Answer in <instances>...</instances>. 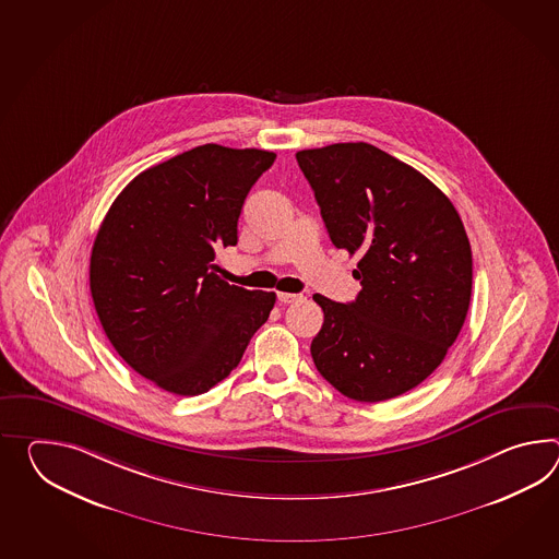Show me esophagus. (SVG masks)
<instances>
[{
  "instance_id": "34e87169",
  "label": "esophagus",
  "mask_w": 559,
  "mask_h": 559,
  "mask_svg": "<svg viewBox=\"0 0 559 559\" xmlns=\"http://www.w3.org/2000/svg\"><path fill=\"white\" fill-rule=\"evenodd\" d=\"M276 298H278V302H281V305H293V302L302 300V295H293V293H278Z\"/></svg>"
}]
</instances>
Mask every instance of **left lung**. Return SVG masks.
Masks as SVG:
<instances>
[{
	"mask_svg": "<svg viewBox=\"0 0 559 559\" xmlns=\"http://www.w3.org/2000/svg\"><path fill=\"white\" fill-rule=\"evenodd\" d=\"M297 162L336 249L357 254L353 302L312 295L324 323L314 367L345 397L377 403L445 359L472 300L469 238L429 178L367 142L300 150Z\"/></svg>",
	"mask_w": 559,
	"mask_h": 559,
	"instance_id": "1",
	"label": "left lung"
}]
</instances>
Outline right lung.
Returning a JSON list of instances; mask_svg holds the SVG:
<instances>
[{
    "instance_id": "1",
    "label": "right lung",
    "mask_w": 559,
    "mask_h": 559,
    "mask_svg": "<svg viewBox=\"0 0 559 559\" xmlns=\"http://www.w3.org/2000/svg\"><path fill=\"white\" fill-rule=\"evenodd\" d=\"M276 154L204 144L152 166L114 200L90 257V290L118 355L154 385L194 397L226 379L276 295L228 285L216 250Z\"/></svg>"
}]
</instances>
